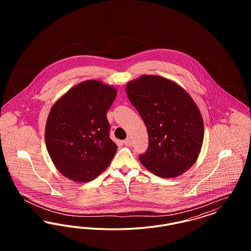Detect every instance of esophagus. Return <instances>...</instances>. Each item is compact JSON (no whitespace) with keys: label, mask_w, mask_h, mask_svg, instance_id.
<instances>
[{"label":"esophagus","mask_w":251,"mask_h":251,"mask_svg":"<svg viewBox=\"0 0 251 251\" xmlns=\"http://www.w3.org/2000/svg\"><path fill=\"white\" fill-rule=\"evenodd\" d=\"M123 143L125 144L126 146H131V139L130 137H128V138H126L124 141H123Z\"/></svg>","instance_id":"esophagus-1"}]
</instances>
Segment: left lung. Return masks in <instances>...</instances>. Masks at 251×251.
<instances>
[{"instance_id": "8db88e82", "label": "left lung", "mask_w": 251, "mask_h": 251, "mask_svg": "<svg viewBox=\"0 0 251 251\" xmlns=\"http://www.w3.org/2000/svg\"><path fill=\"white\" fill-rule=\"evenodd\" d=\"M131 104L148 130L149 147L141 164L161 178H173L195 164L202 146L201 112L188 93L174 82L143 75L126 85Z\"/></svg>"}]
</instances>
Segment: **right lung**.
I'll return each instance as SVG.
<instances>
[{
    "mask_svg": "<svg viewBox=\"0 0 251 251\" xmlns=\"http://www.w3.org/2000/svg\"><path fill=\"white\" fill-rule=\"evenodd\" d=\"M116 95L112 86L89 80L72 87L50 109L46 147L67 178L90 181L110 165L118 147L110 138L106 114Z\"/></svg>",
    "mask_w": 251,
    "mask_h": 251,
    "instance_id": "right-lung-1",
    "label": "right lung"
}]
</instances>
